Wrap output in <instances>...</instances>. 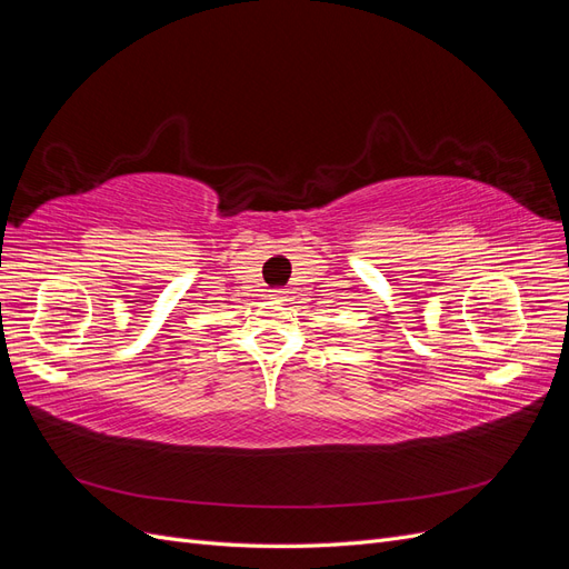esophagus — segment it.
Returning <instances> with one entry per match:
<instances>
[{
    "mask_svg": "<svg viewBox=\"0 0 569 569\" xmlns=\"http://www.w3.org/2000/svg\"><path fill=\"white\" fill-rule=\"evenodd\" d=\"M270 297H272V299H274V301H278V303H280V301H284V291H280V289H274V291H272V295H270Z\"/></svg>",
    "mask_w": 569,
    "mask_h": 569,
    "instance_id": "34e87169",
    "label": "esophagus"
}]
</instances>
